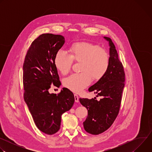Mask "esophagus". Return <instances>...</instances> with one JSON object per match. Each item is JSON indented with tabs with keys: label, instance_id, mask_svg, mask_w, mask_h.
I'll list each match as a JSON object with an SVG mask.
<instances>
[{
	"label": "esophagus",
	"instance_id": "34e87169",
	"mask_svg": "<svg viewBox=\"0 0 152 152\" xmlns=\"http://www.w3.org/2000/svg\"><path fill=\"white\" fill-rule=\"evenodd\" d=\"M74 96H75V102H79V97H78V96L77 95V94H75L74 95Z\"/></svg>",
	"mask_w": 152,
	"mask_h": 152
}]
</instances>
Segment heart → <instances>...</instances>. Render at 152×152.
<instances>
[{"label":"heart","instance_id":"obj_1","mask_svg":"<svg viewBox=\"0 0 152 152\" xmlns=\"http://www.w3.org/2000/svg\"><path fill=\"white\" fill-rule=\"evenodd\" d=\"M70 55L62 50H58L54 58L56 69L62 75L70 70L73 60L81 62L80 73H73L63 80L65 87L79 93L88 86L93 79H101L110 66V55L99 45L88 41L73 43L70 48Z\"/></svg>","mask_w":152,"mask_h":152}]
</instances>
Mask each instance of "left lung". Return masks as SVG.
<instances>
[{
    "label": "left lung",
    "mask_w": 152,
    "mask_h": 152,
    "mask_svg": "<svg viewBox=\"0 0 152 152\" xmlns=\"http://www.w3.org/2000/svg\"><path fill=\"white\" fill-rule=\"evenodd\" d=\"M104 38L110 45L109 69L106 75L88 89L102 99L99 101L96 97L79 99L80 103L88 110V116L83 123L84 129L93 135L103 133L114 123L119 113L124 86L125 73L115 45L110 38Z\"/></svg>",
    "instance_id": "1"
}]
</instances>
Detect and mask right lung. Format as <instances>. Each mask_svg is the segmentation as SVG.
<instances>
[{
    "label": "right lung",
    "instance_id": "obj_1",
    "mask_svg": "<svg viewBox=\"0 0 152 152\" xmlns=\"http://www.w3.org/2000/svg\"><path fill=\"white\" fill-rule=\"evenodd\" d=\"M64 42L61 35H40L32 42L23 66L25 101L38 129L48 135L59 131L62 114L75 102L73 93L67 88H63L57 95L49 92L52 84L61 85L54 58Z\"/></svg>",
    "mask_w": 152,
    "mask_h": 152
}]
</instances>
